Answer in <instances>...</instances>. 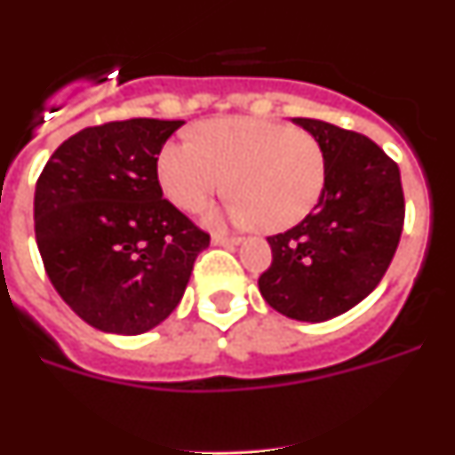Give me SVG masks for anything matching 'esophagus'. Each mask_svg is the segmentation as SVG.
<instances>
[{
	"label": "esophagus",
	"mask_w": 455,
	"mask_h": 455,
	"mask_svg": "<svg viewBox=\"0 0 455 455\" xmlns=\"http://www.w3.org/2000/svg\"><path fill=\"white\" fill-rule=\"evenodd\" d=\"M241 241H243L241 236H228V235L212 236V243H214V246H239Z\"/></svg>",
	"instance_id": "34e87169"
}]
</instances>
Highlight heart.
<instances>
[{"label":"heart","mask_w":455,"mask_h":455,"mask_svg":"<svg viewBox=\"0 0 455 455\" xmlns=\"http://www.w3.org/2000/svg\"><path fill=\"white\" fill-rule=\"evenodd\" d=\"M193 140H168L156 156V180L175 207L200 212L230 188L225 216L280 232L316 207L325 187V155L303 130L262 118L200 123ZM219 220V216H212Z\"/></svg>","instance_id":"1"}]
</instances>
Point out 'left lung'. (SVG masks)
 Here are the masks:
<instances>
[{
	"label": "left lung",
	"instance_id": "1",
	"mask_svg": "<svg viewBox=\"0 0 455 455\" xmlns=\"http://www.w3.org/2000/svg\"><path fill=\"white\" fill-rule=\"evenodd\" d=\"M319 140L325 187L315 212L268 236L273 262L259 291L275 312L321 323L364 300L383 280L403 230L399 166L367 136L293 118Z\"/></svg>",
	"mask_w": 455,
	"mask_h": 455
}]
</instances>
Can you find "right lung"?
Instances as JSON below:
<instances>
[{
	"instance_id": "right-lung-1",
	"label": "right lung",
	"mask_w": 455,
	"mask_h": 455,
	"mask_svg": "<svg viewBox=\"0 0 455 455\" xmlns=\"http://www.w3.org/2000/svg\"><path fill=\"white\" fill-rule=\"evenodd\" d=\"M184 120L86 127L56 148L36 184V241L52 284L88 325L140 335L182 300L209 246L164 200L156 156Z\"/></svg>"
}]
</instances>
